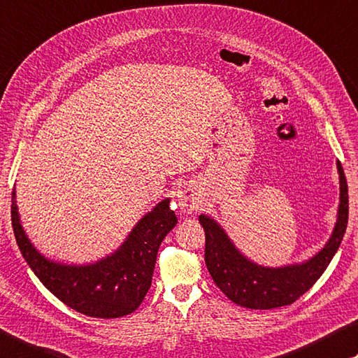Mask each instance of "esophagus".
Returning a JSON list of instances; mask_svg holds the SVG:
<instances>
[{
    "label": "esophagus",
    "mask_w": 358,
    "mask_h": 358,
    "mask_svg": "<svg viewBox=\"0 0 358 358\" xmlns=\"http://www.w3.org/2000/svg\"><path fill=\"white\" fill-rule=\"evenodd\" d=\"M177 199H178L180 210L185 214H192L194 211H197L199 196H197L196 187H192L191 185L181 186L177 191Z\"/></svg>",
    "instance_id": "1"
}]
</instances>
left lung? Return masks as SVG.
<instances>
[{"mask_svg":"<svg viewBox=\"0 0 358 358\" xmlns=\"http://www.w3.org/2000/svg\"><path fill=\"white\" fill-rule=\"evenodd\" d=\"M340 175V205L332 235L322 249L302 263L269 268L243 255L225 230L213 217L200 214L205 230V263L214 283L238 305L253 310H271L296 302L316 283L340 247L348 227L349 197L341 162L336 161Z\"/></svg>","mask_w":358,"mask_h":358,"instance_id":"1","label":"left lung"}]
</instances>
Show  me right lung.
Returning a JSON list of instances; mask_svg holds the SVG:
<instances>
[{
  "label": "right lung",
  "instance_id": "obj_1",
  "mask_svg": "<svg viewBox=\"0 0 358 358\" xmlns=\"http://www.w3.org/2000/svg\"><path fill=\"white\" fill-rule=\"evenodd\" d=\"M171 199L161 200L141 217L119 249L89 264H66L38 252L26 235L12 191V227L26 263L45 288L61 302L92 317H120L133 313L152 285L162 239L177 225Z\"/></svg>",
  "mask_w": 358,
  "mask_h": 358
}]
</instances>
